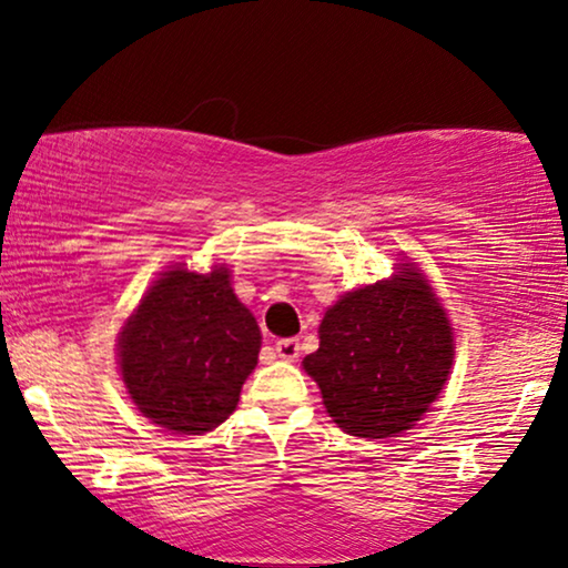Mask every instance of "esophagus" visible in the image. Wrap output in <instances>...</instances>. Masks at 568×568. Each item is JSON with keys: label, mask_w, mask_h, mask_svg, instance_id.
Segmentation results:
<instances>
[{"label": "esophagus", "mask_w": 568, "mask_h": 568, "mask_svg": "<svg viewBox=\"0 0 568 568\" xmlns=\"http://www.w3.org/2000/svg\"><path fill=\"white\" fill-rule=\"evenodd\" d=\"M276 356L284 361H297L300 358V341L297 338L276 341Z\"/></svg>", "instance_id": "obj_1"}]
</instances>
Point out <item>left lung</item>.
<instances>
[{
    "mask_svg": "<svg viewBox=\"0 0 568 568\" xmlns=\"http://www.w3.org/2000/svg\"><path fill=\"white\" fill-rule=\"evenodd\" d=\"M345 292L302 361L333 423L358 438L409 430L438 399L454 364V327L415 264Z\"/></svg>",
    "mask_w": 568,
    "mask_h": 568,
    "instance_id": "1",
    "label": "left lung"
}]
</instances>
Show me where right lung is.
<instances>
[{
    "label": "right lung",
    "instance_id": "add662e5",
    "mask_svg": "<svg viewBox=\"0 0 568 568\" xmlns=\"http://www.w3.org/2000/svg\"><path fill=\"white\" fill-rule=\"evenodd\" d=\"M261 331L227 266L163 271L118 335L120 374L143 417L200 435L225 423L258 364Z\"/></svg>",
    "mask_w": 568,
    "mask_h": 568
}]
</instances>
